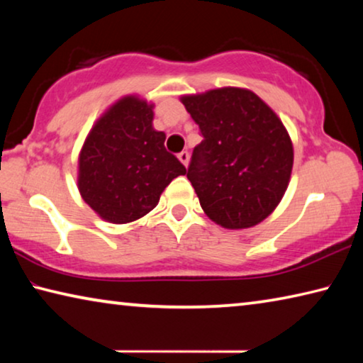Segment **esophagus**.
I'll list each match as a JSON object with an SVG mask.
<instances>
[{"instance_id": "1", "label": "esophagus", "mask_w": 363, "mask_h": 363, "mask_svg": "<svg viewBox=\"0 0 363 363\" xmlns=\"http://www.w3.org/2000/svg\"><path fill=\"white\" fill-rule=\"evenodd\" d=\"M177 158H179V162L184 164V167H187V164H189V152H186V150L181 152L179 155H177Z\"/></svg>"}]
</instances>
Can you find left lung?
I'll use <instances>...</instances> for the list:
<instances>
[{
  "instance_id": "obj_1",
  "label": "left lung",
  "mask_w": 363,
  "mask_h": 363,
  "mask_svg": "<svg viewBox=\"0 0 363 363\" xmlns=\"http://www.w3.org/2000/svg\"><path fill=\"white\" fill-rule=\"evenodd\" d=\"M181 101L203 136L187 177L206 216L225 229L259 224L290 182L293 144L284 123L253 91L242 88Z\"/></svg>"
}]
</instances>
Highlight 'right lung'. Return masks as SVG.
<instances>
[{"mask_svg":"<svg viewBox=\"0 0 363 363\" xmlns=\"http://www.w3.org/2000/svg\"><path fill=\"white\" fill-rule=\"evenodd\" d=\"M153 106L136 96L113 104L86 138L78 158V189L102 219L126 224L145 216L187 169L164 149L152 126Z\"/></svg>","mask_w":363,"mask_h":363,"instance_id":"right-lung-1","label":"right lung"}]
</instances>
